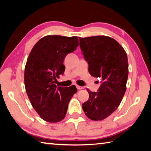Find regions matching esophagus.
<instances>
[{"instance_id":"esophagus-1","label":"esophagus","mask_w":151,"mask_h":151,"mask_svg":"<svg viewBox=\"0 0 151 151\" xmlns=\"http://www.w3.org/2000/svg\"><path fill=\"white\" fill-rule=\"evenodd\" d=\"M76 88L78 89V90H81V89H83V86H78V85H76Z\"/></svg>"}]
</instances>
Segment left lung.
I'll return each instance as SVG.
<instances>
[{
  "label": "left lung",
  "mask_w": 151,
  "mask_h": 151,
  "mask_svg": "<svg viewBox=\"0 0 151 151\" xmlns=\"http://www.w3.org/2000/svg\"><path fill=\"white\" fill-rule=\"evenodd\" d=\"M79 40L89 73L102 80L97 93L86 89L89 99L82 107L88 119L102 121L116 111L126 91L127 55L116 40L107 36L79 37Z\"/></svg>",
  "instance_id": "left-lung-1"
}]
</instances>
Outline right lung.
<instances>
[{"instance_id":"obj_1","label":"right lung","mask_w":151,"mask_h":151,"mask_svg":"<svg viewBox=\"0 0 151 151\" xmlns=\"http://www.w3.org/2000/svg\"><path fill=\"white\" fill-rule=\"evenodd\" d=\"M77 37L48 35L42 37L30 51L24 68V85L33 108L48 122L65 119L68 103L77 92L76 86L56 85L63 74L66 55L78 46Z\"/></svg>"}]
</instances>
